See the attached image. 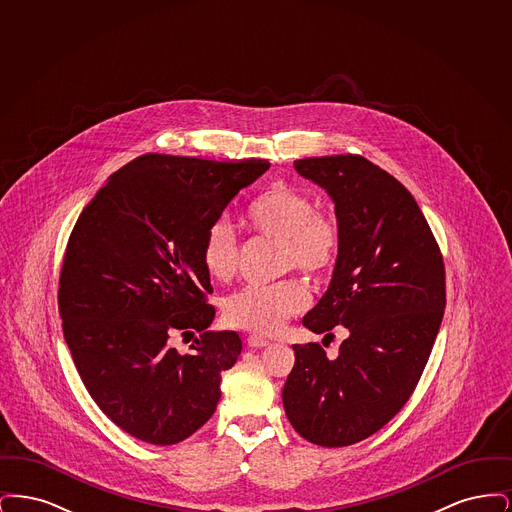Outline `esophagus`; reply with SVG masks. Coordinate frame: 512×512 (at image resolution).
Instances as JSON below:
<instances>
[{"instance_id":"1","label":"esophagus","mask_w":512,"mask_h":512,"mask_svg":"<svg viewBox=\"0 0 512 512\" xmlns=\"http://www.w3.org/2000/svg\"><path fill=\"white\" fill-rule=\"evenodd\" d=\"M247 345L249 347H267V345H270V341L261 338V336H249L247 338Z\"/></svg>"}]
</instances>
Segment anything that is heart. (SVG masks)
<instances>
[{
    "instance_id": "b5f03b06",
    "label": "heart",
    "mask_w": 512,
    "mask_h": 512,
    "mask_svg": "<svg viewBox=\"0 0 512 512\" xmlns=\"http://www.w3.org/2000/svg\"><path fill=\"white\" fill-rule=\"evenodd\" d=\"M249 228L280 242V268H297L311 280L328 276L340 257L341 228L330 215L315 213L313 199L288 184H274L245 211ZM201 265L215 280H230L238 268V242L226 219L213 220L201 242ZM309 293L297 278L270 286H244L222 303L224 320L247 332L274 334L305 309Z\"/></svg>"
}]
</instances>
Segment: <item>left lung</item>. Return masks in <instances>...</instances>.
I'll list each match as a JSON object with an SVG mask.
<instances>
[{
	"label": "left lung",
	"mask_w": 512,
	"mask_h": 512,
	"mask_svg": "<svg viewBox=\"0 0 512 512\" xmlns=\"http://www.w3.org/2000/svg\"><path fill=\"white\" fill-rule=\"evenodd\" d=\"M334 201L338 263L303 326L347 328L340 355L318 343L293 345L282 401L295 432L322 447H345L386 426L409 401L432 353L445 309V268L411 192L361 155L293 163ZM330 336V334H326Z\"/></svg>",
	"instance_id": "obj_1"
}]
</instances>
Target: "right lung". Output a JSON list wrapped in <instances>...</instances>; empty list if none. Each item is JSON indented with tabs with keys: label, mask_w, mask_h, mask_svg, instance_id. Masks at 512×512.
<instances>
[{
	"label": "right lung",
	"mask_w": 512,
	"mask_h": 512,
	"mask_svg": "<svg viewBox=\"0 0 512 512\" xmlns=\"http://www.w3.org/2000/svg\"><path fill=\"white\" fill-rule=\"evenodd\" d=\"M268 167L147 153L76 220L57 297L63 334L86 390L126 434L172 445L215 413L242 340L207 330L213 286L199 251L207 226ZM174 331L200 334L190 354L171 345Z\"/></svg>",
	"instance_id": "right-lung-1"
}]
</instances>
